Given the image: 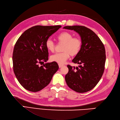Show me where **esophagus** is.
Here are the masks:
<instances>
[{
    "instance_id": "34e87169",
    "label": "esophagus",
    "mask_w": 120,
    "mask_h": 120,
    "mask_svg": "<svg viewBox=\"0 0 120 120\" xmlns=\"http://www.w3.org/2000/svg\"><path fill=\"white\" fill-rule=\"evenodd\" d=\"M58 65H59V68H61V67H62V66H63V64H58Z\"/></svg>"
}]
</instances>
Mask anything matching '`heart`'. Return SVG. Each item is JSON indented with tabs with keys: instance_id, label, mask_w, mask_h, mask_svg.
<instances>
[{
	"instance_id": "1",
	"label": "heart",
	"mask_w": 120,
	"mask_h": 120,
	"mask_svg": "<svg viewBox=\"0 0 120 120\" xmlns=\"http://www.w3.org/2000/svg\"><path fill=\"white\" fill-rule=\"evenodd\" d=\"M58 40L64 43L62 47L63 52L56 53L50 57V60L59 64H64L70 55L75 56L78 55L82 48V41L79 37H73L72 34L68 32H63L57 36ZM45 46L49 51L53 52L55 44L51 39H47L45 42Z\"/></svg>"
}]
</instances>
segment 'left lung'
I'll return each instance as SVG.
<instances>
[{
    "label": "left lung",
    "mask_w": 120,
    "mask_h": 120,
    "mask_svg": "<svg viewBox=\"0 0 120 120\" xmlns=\"http://www.w3.org/2000/svg\"><path fill=\"white\" fill-rule=\"evenodd\" d=\"M63 28L78 33L82 41V48L72 60L78 67L68 65L65 75L68 87L78 93H85L94 88L101 79L105 69V49L99 37L91 29L83 26H65Z\"/></svg>",
    "instance_id": "8db88e82"
}]
</instances>
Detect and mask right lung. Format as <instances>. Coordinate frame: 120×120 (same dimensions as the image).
<instances>
[{
  "label": "right lung",
  "instance_id": "add662e5",
  "mask_svg": "<svg viewBox=\"0 0 120 120\" xmlns=\"http://www.w3.org/2000/svg\"><path fill=\"white\" fill-rule=\"evenodd\" d=\"M61 26L37 25L26 30L19 37L13 52V71L25 89L36 92L43 89L58 70L55 62L42 63L48 60L45 42Z\"/></svg>",
  "mask_w": 120,
  "mask_h": 120
}]
</instances>
